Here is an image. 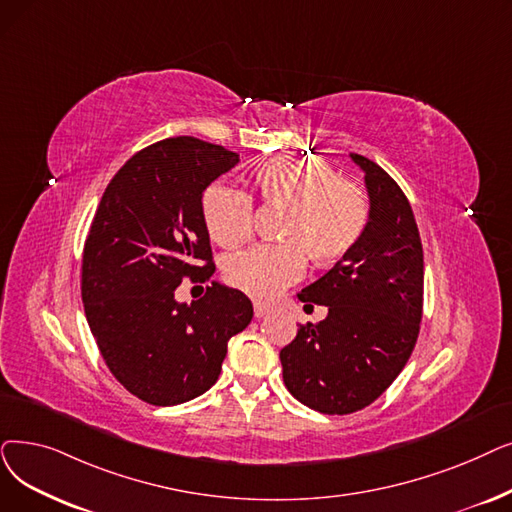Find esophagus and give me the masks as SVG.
Segmentation results:
<instances>
[{"mask_svg":"<svg viewBox=\"0 0 512 512\" xmlns=\"http://www.w3.org/2000/svg\"><path fill=\"white\" fill-rule=\"evenodd\" d=\"M253 311H255V318H263V316H268V314H270V307H268V305H263V303H255Z\"/></svg>","mask_w":512,"mask_h":512,"instance_id":"1","label":"esophagus"}]
</instances>
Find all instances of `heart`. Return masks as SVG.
<instances>
[{"mask_svg": "<svg viewBox=\"0 0 512 512\" xmlns=\"http://www.w3.org/2000/svg\"><path fill=\"white\" fill-rule=\"evenodd\" d=\"M265 205L284 209L276 236L284 242L257 244L226 257V280L255 299H272L297 282L305 257L332 263L349 255L366 232L370 203L362 186L343 180L318 159L282 157L261 163L251 180ZM203 219L221 247H236L251 234V196L230 184H213L203 194Z\"/></svg>", "mask_w": 512, "mask_h": 512, "instance_id": "b5f03b06", "label": "heart"}]
</instances>
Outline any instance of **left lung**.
I'll use <instances>...</instances> for the list:
<instances>
[{
	"instance_id": "1",
	"label": "left lung",
	"mask_w": 512,
	"mask_h": 512,
	"mask_svg": "<svg viewBox=\"0 0 512 512\" xmlns=\"http://www.w3.org/2000/svg\"><path fill=\"white\" fill-rule=\"evenodd\" d=\"M370 219L355 249L297 295L328 307L280 351L282 379L299 402L322 414L370 406L404 370L422 320L425 263L412 207L393 177L362 154Z\"/></svg>"
}]
</instances>
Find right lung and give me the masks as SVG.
I'll return each instance as SVG.
<instances>
[{
	"label": "right lung",
	"mask_w": 512,
	"mask_h": 512,
	"mask_svg": "<svg viewBox=\"0 0 512 512\" xmlns=\"http://www.w3.org/2000/svg\"><path fill=\"white\" fill-rule=\"evenodd\" d=\"M238 161L190 136L161 140L117 171L94 215L81 263L85 318L108 370L146 404L211 389L228 341L253 318L251 299L219 282L190 305L175 301L184 278L215 272L203 192Z\"/></svg>",
	"instance_id": "1"
}]
</instances>
